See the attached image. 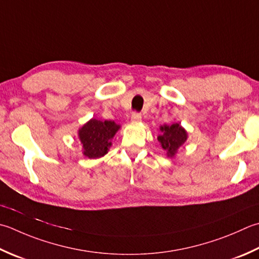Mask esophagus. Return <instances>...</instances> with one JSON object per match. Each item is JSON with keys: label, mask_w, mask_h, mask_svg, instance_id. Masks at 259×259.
<instances>
[{"label": "esophagus", "mask_w": 259, "mask_h": 259, "mask_svg": "<svg viewBox=\"0 0 259 259\" xmlns=\"http://www.w3.org/2000/svg\"><path fill=\"white\" fill-rule=\"evenodd\" d=\"M131 121H133V122H139V121H141V113L134 112L131 114Z\"/></svg>", "instance_id": "34e87169"}]
</instances>
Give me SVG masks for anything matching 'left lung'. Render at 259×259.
Returning <instances> with one entry per match:
<instances>
[{"label":"left lung","instance_id":"8db88e82","mask_svg":"<svg viewBox=\"0 0 259 259\" xmlns=\"http://www.w3.org/2000/svg\"><path fill=\"white\" fill-rule=\"evenodd\" d=\"M160 131L161 135L158 136V141L161 145V148L166 151L167 156L173 157L177 149L187 139L186 131L179 123L160 126Z\"/></svg>","mask_w":259,"mask_h":259}]
</instances>
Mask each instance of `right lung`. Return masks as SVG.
I'll use <instances>...</instances> for the list:
<instances>
[{"instance_id":"right-lung-1","label":"right lung","mask_w":259,"mask_h":259,"mask_svg":"<svg viewBox=\"0 0 259 259\" xmlns=\"http://www.w3.org/2000/svg\"><path fill=\"white\" fill-rule=\"evenodd\" d=\"M120 125L114 121L90 120L78 131L79 140L83 144L84 155L89 158H99L108 153L113 138Z\"/></svg>"}]
</instances>
